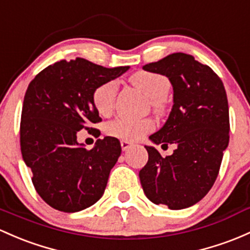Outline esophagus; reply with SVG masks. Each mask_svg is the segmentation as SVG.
Segmentation results:
<instances>
[{
  "instance_id": "obj_1",
  "label": "esophagus",
  "mask_w": 250,
  "mask_h": 250,
  "mask_svg": "<svg viewBox=\"0 0 250 250\" xmlns=\"http://www.w3.org/2000/svg\"><path fill=\"white\" fill-rule=\"evenodd\" d=\"M131 146H133V145H131L130 142L125 141V140H122V141H121V147H122L123 150H128Z\"/></svg>"
}]
</instances>
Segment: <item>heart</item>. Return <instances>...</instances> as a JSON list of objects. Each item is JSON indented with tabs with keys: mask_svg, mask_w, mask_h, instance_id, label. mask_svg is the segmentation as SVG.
I'll use <instances>...</instances> for the list:
<instances>
[{
	"mask_svg": "<svg viewBox=\"0 0 250 250\" xmlns=\"http://www.w3.org/2000/svg\"><path fill=\"white\" fill-rule=\"evenodd\" d=\"M130 83L140 91L150 98V104L154 109L163 106L164 98L168 94L171 84L165 76L159 73L139 71L130 77ZM117 95V83L109 81L98 85L92 94V103L95 109L103 116H106L112 111L115 106ZM155 125L152 120L142 119L134 120L128 117H117L106 125L105 130L109 135L120 138L127 141H136L145 134L154 129Z\"/></svg>",
	"mask_w": 250,
	"mask_h": 250,
	"instance_id": "b5f03b06",
	"label": "heart"
}]
</instances>
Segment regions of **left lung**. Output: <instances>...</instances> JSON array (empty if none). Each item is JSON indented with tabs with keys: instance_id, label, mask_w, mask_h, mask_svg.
I'll return each instance as SVG.
<instances>
[{
	"instance_id": "8db88e82",
	"label": "left lung",
	"mask_w": 250,
	"mask_h": 250,
	"mask_svg": "<svg viewBox=\"0 0 250 250\" xmlns=\"http://www.w3.org/2000/svg\"><path fill=\"white\" fill-rule=\"evenodd\" d=\"M145 71L166 76L173 86V106L166 123L149 139L174 144L163 158L145 146L148 161L139 172L145 194L172 210L192 207L207 196L217 178L229 144V106L223 82L190 54L172 53L145 65Z\"/></svg>"
}]
</instances>
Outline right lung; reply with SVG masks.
I'll list each match as a JSON object with an SVG mask.
<instances>
[{
	"instance_id": "1",
	"label": "right lung",
	"mask_w": 250,
	"mask_h": 250,
	"mask_svg": "<svg viewBox=\"0 0 250 250\" xmlns=\"http://www.w3.org/2000/svg\"><path fill=\"white\" fill-rule=\"evenodd\" d=\"M128 68H106L83 58L60 60L43 68L27 87L21 153L38 194L53 209L77 212L103 196L121 155L120 141L105 136L86 149L77 142V133L100 131L91 128L102 121L92 103L94 90Z\"/></svg>"
}]
</instances>
